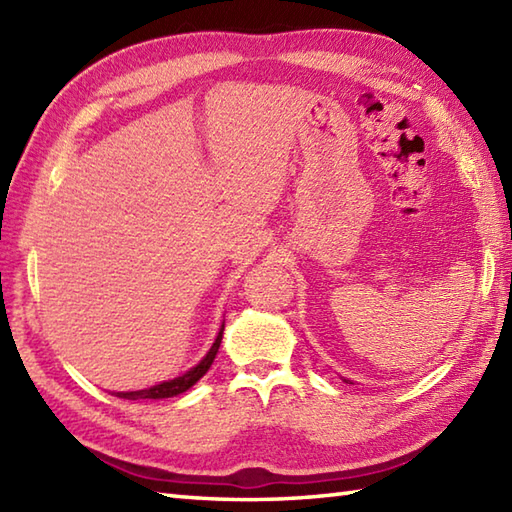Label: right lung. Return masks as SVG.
Instances as JSON below:
<instances>
[{
	"instance_id": "add662e5",
	"label": "right lung",
	"mask_w": 512,
	"mask_h": 512,
	"mask_svg": "<svg viewBox=\"0 0 512 512\" xmlns=\"http://www.w3.org/2000/svg\"><path fill=\"white\" fill-rule=\"evenodd\" d=\"M222 334H224V325L220 328V334H217V339L213 343V347L209 350V354H206L202 361L195 365L191 372L182 374L178 378L173 380H167V383H160V385H154L149 389H140V391H125V394H116L118 398H125V400H145V398H171V396H178L182 394V391H187L189 387H193L198 380L209 372V367L213 363V358L217 354V350H220V343H222Z\"/></svg>"
}]
</instances>
